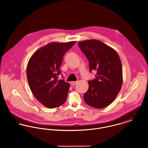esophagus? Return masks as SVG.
Instances as JSON below:
<instances>
[{
	"label": "esophagus",
	"mask_w": 148,
	"mask_h": 148,
	"mask_svg": "<svg viewBox=\"0 0 148 148\" xmlns=\"http://www.w3.org/2000/svg\"><path fill=\"white\" fill-rule=\"evenodd\" d=\"M76 83H77V82H75V81L70 82V84L71 85H74L76 84Z\"/></svg>",
	"instance_id": "34e87169"
}]
</instances>
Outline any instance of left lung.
<instances>
[{"label": "left lung", "instance_id": "8db88e82", "mask_svg": "<svg viewBox=\"0 0 148 148\" xmlns=\"http://www.w3.org/2000/svg\"><path fill=\"white\" fill-rule=\"evenodd\" d=\"M78 45L88 59L90 71H97L96 79L89 81L84 95L86 104L101 109L116 98L123 84V68L117 52L100 40L90 39Z\"/></svg>", "mask_w": 148, "mask_h": 148}]
</instances>
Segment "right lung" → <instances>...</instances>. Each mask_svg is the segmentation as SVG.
<instances>
[{
  "label": "right lung",
  "mask_w": 148,
  "mask_h": 148,
  "mask_svg": "<svg viewBox=\"0 0 148 148\" xmlns=\"http://www.w3.org/2000/svg\"><path fill=\"white\" fill-rule=\"evenodd\" d=\"M76 42H51L38 49L27 66V80L31 90L43 106L56 108L65 102L70 85L58 80L64 55Z\"/></svg>",
  "instance_id": "1"
}]
</instances>
